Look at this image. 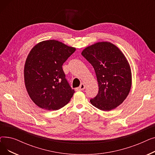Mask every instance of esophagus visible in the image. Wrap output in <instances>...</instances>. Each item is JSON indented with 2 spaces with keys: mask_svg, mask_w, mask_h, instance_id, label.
Instances as JSON below:
<instances>
[{
  "mask_svg": "<svg viewBox=\"0 0 155 155\" xmlns=\"http://www.w3.org/2000/svg\"><path fill=\"white\" fill-rule=\"evenodd\" d=\"M85 88V84H82L77 88V90H78V91H84Z\"/></svg>",
  "mask_w": 155,
  "mask_h": 155,
  "instance_id": "obj_1",
  "label": "esophagus"
}]
</instances>
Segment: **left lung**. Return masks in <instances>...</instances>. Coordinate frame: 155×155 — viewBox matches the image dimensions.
I'll use <instances>...</instances> for the list:
<instances>
[{"label":"left lung","instance_id":"8db88e82","mask_svg":"<svg viewBox=\"0 0 155 155\" xmlns=\"http://www.w3.org/2000/svg\"><path fill=\"white\" fill-rule=\"evenodd\" d=\"M82 55L94 68L99 92L91 99L94 107L109 111L124 102L131 87L130 65L119 49L109 42H99L88 46Z\"/></svg>","mask_w":155,"mask_h":155}]
</instances>
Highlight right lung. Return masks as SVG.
Segmentation results:
<instances>
[{
	"label": "right lung",
	"mask_w": 155,
	"mask_h": 155,
	"mask_svg": "<svg viewBox=\"0 0 155 155\" xmlns=\"http://www.w3.org/2000/svg\"><path fill=\"white\" fill-rule=\"evenodd\" d=\"M75 50L53 39L32 48L24 65V82L30 98L39 107L55 110L70 101L75 91L65 78L62 65Z\"/></svg>",
	"instance_id": "obj_1"
}]
</instances>
